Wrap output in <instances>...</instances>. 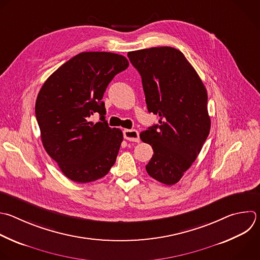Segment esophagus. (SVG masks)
I'll list each match as a JSON object with an SVG mask.
<instances>
[{"label":"esophagus","mask_w":260,"mask_h":260,"mask_svg":"<svg viewBox=\"0 0 260 260\" xmlns=\"http://www.w3.org/2000/svg\"><path fill=\"white\" fill-rule=\"evenodd\" d=\"M123 137L127 141L132 142H139L140 141V136L139 132L137 129H124L123 131Z\"/></svg>","instance_id":"1"}]
</instances>
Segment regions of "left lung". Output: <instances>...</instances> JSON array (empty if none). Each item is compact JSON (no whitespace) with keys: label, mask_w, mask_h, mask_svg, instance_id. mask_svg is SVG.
Here are the masks:
<instances>
[{"label":"left lung","mask_w":260,"mask_h":260,"mask_svg":"<svg viewBox=\"0 0 260 260\" xmlns=\"http://www.w3.org/2000/svg\"><path fill=\"white\" fill-rule=\"evenodd\" d=\"M142 77L149 112L159 124L140 134L154 154L148 175L164 185L177 184L199 155L210 131L207 91L184 54L171 47L128 52Z\"/></svg>","instance_id":"8db88e82"}]
</instances>
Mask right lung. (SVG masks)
Listing matches in <instances>:
<instances>
[{
  "label": "right lung",
  "instance_id": "obj_1",
  "mask_svg": "<svg viewBox=\"0 0 260 260\" xmlns=\"http://www.w3.org/2000/svg\"><path fill=\"white\" fill-rule=\"evenodd\" d=\"M127 59L108 52H82L61 65L43 84L36 116L45 150L68 179L90 183L105 177L115 163L122 132L105 120L102 101ZM99 113L101 122L90 117Z\"/></svg>",
  "mask_w": 260,
  "mask_h": 260
}]
</instances>
